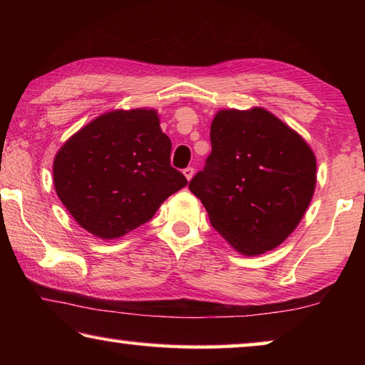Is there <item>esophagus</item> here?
<instances>
[{"label": "esophagus", "instance_id": "obj_1", "mask_svg": "<svg viewBox=\"0 0 365 365\" xmlns=\"http://www.w3.org/2000/svg\"><path fill=\"white\" fill-rule=\"evenodd\" d=\"M193 174H195V169L193 168L183 169V175L187 177V180H191V178H193Z\"/></svg>", "mask_w": 365, "mask_h": 365}]
</instances>
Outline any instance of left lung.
I'll list each match as a JSON object with an SVG mask.
<instances>
[{
  "instance_id": "8db88e82",
  "label": "left lung",
  "mask_w": 365,
  "mask_h": 365,
  "mask_svg": "<svg viewBox=\"0 0 365 365\" xmlns=\"http://www.w3.org/2000/svg\"><path fill=\"white\" fill-rule=\"evenodd\" d=\"M212 150L188 188L212 227L246 256L285 242L316 188V156L262 108L225 109L211 123Z\"/></svg>"
}]
</instances>
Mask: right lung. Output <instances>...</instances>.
<instances>
[{
  "mask_svg": "<svg viewBox=\"0 0 365 365\" xmlns=\"http://www.w3.org/2000/svg\"><path fill=\"white\" fill-rule=\"evenodd\" d=\"M170 150L156 110H110L58 151L54 188L85 230L104 240L119 238L146 224L188 183L170 165Z\"/></svg>",
  "mask_w": 365,
  "mask_h": 365,
  "instance_id": "obj_1",
  "label": "right lung"
}]
</instances>
